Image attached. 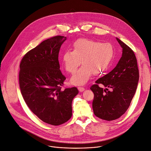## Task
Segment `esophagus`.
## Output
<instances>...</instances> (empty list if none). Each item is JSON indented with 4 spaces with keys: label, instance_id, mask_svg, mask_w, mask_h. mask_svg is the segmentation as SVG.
<instances>
[{
    "label": "esophagus",
    "instance_id": "1",
    "mask_svg": "<svg viewBox=\"0 0 151 151\" xmlns=\"http://www.w3.org/2000/svg\"><path fill=\"white\" fill-rule=\"evenodd\" d=\"M78 89L80 92H83L85 91V88H83V87H78Z\"/></svg>",
    "mask_w": 151,
    "mask_h": 151
}]
</instances>
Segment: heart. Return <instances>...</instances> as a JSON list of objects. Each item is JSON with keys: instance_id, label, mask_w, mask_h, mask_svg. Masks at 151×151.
<instances>
[{"instance_id": "1", "label": "heart", "mask_w": 151, "mask_h": 151, "mask_svg": "<svg viewBox=\"0 0 151 151\" xmlns=\"http://www.w3.org/2000/svg\"><path fill=\"white\" fill-rule=\"evenodd\" d=\"M113 56V47L110 43L80 38L72 45V52H65L62 56V63L65 70L74 74L81 63L83 65L72 77L74 85H84L92 74L102 73L106 68Z\"/></svg>"}]
</instances>
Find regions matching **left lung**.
I'll return each instance as SVG.
<instances>
[{"label":"left lung","mask_w":151,"mask_h":151,"mask_svg":"<svg viewBox=\"0 0 151 151\" xmlns=\"http://www.w3.org/2000/svg\"><path fill=\"white\" fill-rule=\"evenodd\" d=\"M116 40L122 48L121 58L111 71L98 78L96 84L91 87L94 93L92 108L95 115L109 121L118 119L127 110L139 79L134 53L121 40ZM98 84H103L106 88L103 90ZM108 88L112 91H109Z\"/></svg>","instance_id":"1"}]
</instances>
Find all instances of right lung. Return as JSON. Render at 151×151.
<instances>
[{
    "label": "right lung",
    "instance_id": "obj_1",
    "mask_svg": "<svg viewBox=\"0 0 151 151\" xmlns=\"http://www.w3.org/2000/svg\"><path fill=\"white\" fill-rule=\"evenodd\" d=\"M66 38L56 36L42 41L28 52L20 65L19 84L22 95L30 110L43 122L59 125L72 116V101L77 88L61 89L66 77L58 60Z\"/></svg>",
    "mask_w": 151,
    "mask_h": 151
}]
</instances>
